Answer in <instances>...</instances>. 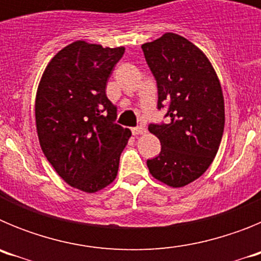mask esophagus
<instances>
[{"label": "esophagus", "mask_w": 261, "mask_h": 261, "mask_svg": "<svg viewBox=\"0 0 261 261\" xmlns=\"http://www.w3.org/2000/svg\"><path fill=\"white\" fill-rule=\"evenodd\" d=\"M146 128L145 126H136V128L132 129V133L135 136H138V135H146Z\"/></svg>", "instance_id": "1"}]
</instances>
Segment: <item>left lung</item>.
<instances>
[{
  "label": "left lung",
  "instance_id": "1",
  "mask_svg": "<svg viewBox=\"0 0 261 261\" xmlns=\"http://www.w3.org/2000/svg\"><path fill=\"white\" fill-rule=\"evenodd\" d=\"M158 87V110L168 123L150 124L161 153L147 159L156 180L174 188L201 176L213 162L225 128L220 80L208 57L183 36L167 32L141 45Z\"/></svg>",
  "mask_w": 261,
  "mask_h": 261
}]
</instances>
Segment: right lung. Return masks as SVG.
<instances>
[{"label":"right lung","instance_id":"add662e5","mask_svg":"<svg viewBox=\"0 0 261 261\" xmlns=\"http://www.w3.org/2000/svg\"><path fill=\"white\" fill-rule=\"evenodd\" d=\"M125 48L77 40L48 62L35 100L39 142L57 174L94 193L115 180L121 151L132 136L115 123L107 80Z\"/></svg>","mask_w":261,"mask_h":261}]
</instances>
